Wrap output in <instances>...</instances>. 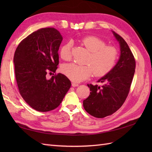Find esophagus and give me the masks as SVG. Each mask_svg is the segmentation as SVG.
Instances as JSON below:
<instances>
[{
	"label": "esophagus",
	"instance_id": "obj_1",
	"mask_svg": "<svg viewBox=\"0 0 152 152\" xmlns=\"http://www.w3.org/2000/svg\"><path fill=\"white\" fill-rule=\"evenodd\" d=\"M79 86V84L78 83H76V82H72V87H78Z\"/></svg>",
	"mask_w": 152,
	"mask_h": 152
}]
</instances>
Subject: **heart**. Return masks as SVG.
<instances>
[{
    "instance_id": "1",
    "label": "heart",
    "mask_w": 152,
    "mask_h": 152,
    "mask_svg": "<svg viewBox=\"0 0 152 152\" xmlns=\"http://www.w3.org/2000/svg\"><path fill=\"white\" fill-rule=\"evenodd\" d=\"M82 45L89 51L86 58L85 65L74 63L64 64L61 72L74 82H82L94 73L95 76L101 77L108 74L114 69L118 59L119 51L117 48L106 45L105 42L94 36L82 38ZM71 43L68 42L61 48L59 55L61 59L70 61L72 58Z\"/></svg>"
}]
</instances>
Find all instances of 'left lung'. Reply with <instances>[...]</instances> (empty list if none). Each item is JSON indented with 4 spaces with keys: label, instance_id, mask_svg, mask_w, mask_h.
<instances>
[{
    "label": "left lung",
    "instance_id": "8db88e82",
    "mask_svg": "<svg viewBox=\"0 0 152 152\" xmlns=\"http://www.w3.org/2000/svg\"><path fill=\"white\" fill-rule=\"evenodd\" d=\"M120 45L121 55L110 72L97 82L103 85L88 84L90 95L83 101L86 111L93 117L102 118L114 114L124 104L130 91L135 72L136 62L125 40L113 31Z\"/></svg>",
    "mask_w": 152,
    "mask_h": 152
}]
</instances>
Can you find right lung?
I'll use <instances>...</instances> for the list:
<instances>
[{
	"mask_svg": "<svg viewBox=\"0 0 152 152\" xmlns=\"http://www.w3.org/2000/svg\"><path fill=\"white\" fill-rule=\"evenodd\" d=\"M62 40L56 28H42L23 40L15 51V75L19 93L37 111L57 108L71 86L70 80L63 74L46 78L47 73H56Z\"/></svg>",
	"mask_w": 152,
	"mask_h": 152,
	"instance_id": "1",
	"label": "right lung"
}]
</instances>
